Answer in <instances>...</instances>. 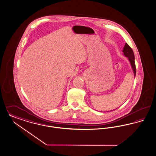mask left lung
<instances>
[{
	"instance_id": "1",
	"label": "left lung",
	"mask_w": 156,
	"mask_h": 156,
	"mask_svg": "<svg viewBox=\"0 0 156 156\" xmlns=\"http://www.w3.org/2000/svg\"><path fill=\"white\" fill-rule=\"evenodd\" d=\"M122 51L123 52L124 56H126V57L128 58L131 66L132 67L133 70L134 71V76H135L136 75V67H135V64L134 54L133 49L129 46L127 43H126L123 50Z\"/></svg>"
}]
</instances>
